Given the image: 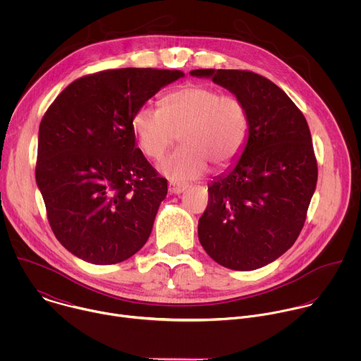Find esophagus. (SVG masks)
I'll return each instance as SVG.
<instances>
[{
	"instance_id": "esophagus-1",
	"label": "esophagus",
	"mask_w": 361,
	"mask_h": 361,
	"mask_svg": "<svg viewBox=\"0 0 361 361\" xmlns=\"http://www.w3.org/2000/svg\"><path fill=\"white\" fill-rule=\"evenodd\" d=\"M188 188L187 184H180V183H174V181H170L169 183V191L171 194H181L183 191H185Z\"/></svg>"
}]
</instances>
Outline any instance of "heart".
Segmentation results:
<instances>
[{"mask_svg": "<svg viewBox=\"0 0 361 361\" xmlns=\"http://www.w3.org/2000/svg\"><path fill=\"white\" fill-rule=\"evenodd\" d=\"M138 147L160 160L178 140L183 145L159 166L173 181H190L209 170L234 164L247 141L248 114L244 102L220 90L188 84L167 94L161 109L141 106L131 118Z\"/></svg>", "mask_w": 361, "mask_h": 361, "instance_id": "1", "label": "heart"}]
</instances>
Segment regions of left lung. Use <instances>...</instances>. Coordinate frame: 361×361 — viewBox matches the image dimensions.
<instances>
[{
    "instance_id": "obj_1",
    "label": "left lung",
    "mask_w": 361,
    "mask_h": 361,
    "mask_svg": "<svg viewBox=\"0 0 361 361\" xmlns=\"http://www.w3.org/2000/svg\"><path fill=\"white\" fill-rule=\"evenodd\" d=\"M238 97L248 135L240 159L209 185L198 240L223 267L250 271L297 240L317 184L312 134L302 113L274 82L251 71L192 70Z\"/></svg>"
}]
</instances>
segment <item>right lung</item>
<instances>
[{
  "mask_svg": "<svg viewBox=\"0 0 361 361\" xmlns=\"http://www.w3.org/2000/svg\"><path fill=\"white\" fill-rule=\"evenodd\" d=\"M180 70L121 68L71 82L38 131L37 185L57 240L91 264H116L148 240L167 180L135 145L131 118Z\"/></svg>",
  "mask_w": 361,
  "mask_h": 361,
  "instance_id": "obj_1",
  "label": "right lung"
}]
</instances>
